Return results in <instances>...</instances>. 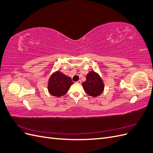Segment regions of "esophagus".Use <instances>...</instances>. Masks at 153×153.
<instances>
[{
	"mask_svg": "<svg viewBox=\"0 0 153 153\" xmlns=\"http://www.w3.org/2000/svg\"><path fill=\"white\" fill-rule=\"evenodd\" d=\"M76 84H80L81 83H82V81L80 80H78V81H77V82H76Z\"/></svg>",
	"mask_w": 153,
	"mask_h": 153,
	"instance_id": "obj_1",
	"label": "esophagus"
}]
</instances>
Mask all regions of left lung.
<instances>
[{
  "label": "left lung",
  "instance_id": "left-lung-1",
  "mask_svg": "<svg viewBox=\"0 0 153 153\" xmlns=\"http://www.w3.org/2000/svg\"><path fill=\"white\" fill-rule=\"evenodd\" d=\"M82 86L87 94L92 97L99 96L104 91L105 84L102 78L94 71H89L86 75V80Z\"/></svg>",
  "mask_w": 153,
  "mask_h": 153
}]
</instances>
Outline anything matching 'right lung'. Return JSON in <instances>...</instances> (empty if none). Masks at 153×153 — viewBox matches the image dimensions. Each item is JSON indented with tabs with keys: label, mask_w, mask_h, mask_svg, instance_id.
Wrapping results in <instances>:
<instances>
[{
	"label": "right lung",
	"mask_w": 153,
	"mask_h": 153,
	"mask_svg": "<svg viewBox=\"0 0 153 153\" xmlns=\"http://www.w3.org/2000/svg\"><path fill=\"white\" fill-rule=\"evenodd\" d=\"M73 84L71 77L60 71H56L50 75L48 81V91L53 96L60 97L65 94Z\"/></svg>",
	"instance_id": "right-lung-1"
}]
</instances>
